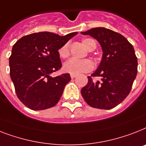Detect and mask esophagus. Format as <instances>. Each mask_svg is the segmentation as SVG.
I'll use <instances>...</instances> for the list:
<instances>
[{
    "instance_id": "34e87169",
    "label": "esophagus",
    "mask_w": 146,
    "mask_h": 146,
    "mask_svg": "<svg viewBox=\"0 0 146 146\" xmlns=\"http://www.w3.org/2000/svg\"><path fill=\"white\" fill-rule=\"evenodd\" d=\"M70 77L72 79H74L75 77H76V75H75V74H70Z\"/></svg>"
}]
</instances>
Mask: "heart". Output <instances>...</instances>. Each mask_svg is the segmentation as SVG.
<instances>
[{
  "label": "heart",
  "instance_id": "heart-1",
  "mask_svg": "<svg viewBox=\"0 0 146 146\" xmlns=\"http://www.w3.org/2000/svg\"><path fill=\"white\" fill-rule=\"evenodd\" d=\"M82 44L88 51H93L96 48V42L93 39L85 38L82 40ZM58 54L61 58L65 59L70 55V44L68 42L63 45L58 49ZM94 64L89 59L71 58L64 64V70L70 74L78 75L92 70Z\"/></svg>",
  "mask_w": 146,
  "mask_h": 146
}]
</instances>
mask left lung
<instances>
[{
	"label": "left lung",
	"mask_w": 146,
	"mask_h": 146,
	"mask_svg": "<svg viewBox=\"0 0 146 146\" xmlns=\"http://www.w3.org/2000/svg\"><path fill=\"white\" fill-rule=\"evenodd\" d=\"M83 35L98 40L103 56L98 69L88 76V84L81 90L85 101L92 107L110 110L127 97L137 74V58L133 46L124 36L105 28H94ZM99 76L101 81L94 82Z\"/></svg>",
	"instance_id": "1"
}]
</instances>
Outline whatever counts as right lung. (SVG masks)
Returning a JSON list of instances; mask_svg holds the SVG:
<instances>
[{
	"mask_svg": "<svg viewBox=\"0 0 146 146\" xmlns=\"http://www.w3.org/2000/svg\"><path fill=\"white\" fill-rule=\"evenodd\" d=\"M78 34L65 36L39 32L24 36L13 46L9 74L18 98L32 110L53 107L70 81L69 73L52 77L61 67L58 49Z\"/></svg>",
	"mask_w": 146,
	"mask_h": 146,
	"instance_id": "add662e5",
	"label": "right lung"
}]
</instances>
